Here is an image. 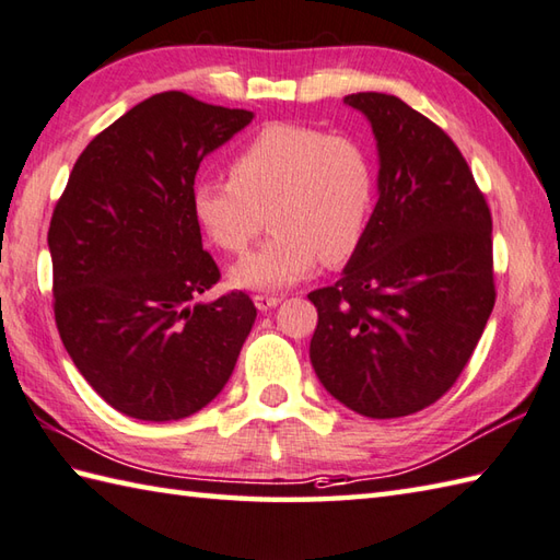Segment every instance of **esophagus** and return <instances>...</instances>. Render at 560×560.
<instances>
[{
  "label": "esophagus",
  "mask_w": 560,
  "mask_h": 560,
  "mask_svg": "<svg viewBox=\"0 0 560 560\" xmlns=\"http://www.w3.org/2000/svg\"><path fill=\"white\" fill-rule=\"evenodd\" d=\"M280 300L282 296H278V294H256L254 304L258 306V312H268V310H272V306H278Z\"/></svg>",
  "instance_id": "1"
}]
</instances>
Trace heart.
<instances>
[{
    "label": "heart",
    "instance_id": "b5f03b06",
    "mask_svg": "<svg viewBox=\"0 0 560 560\" xmlns=\"http://www.w3.org/2000/svg\"><path fill=\"white\" fill-rule=\"evenodd\" d=\"M370 147L312 125L270 122L232 159V178H200L190 208L224 254H244L270 217L272 236L232 268L238 288L282 290L314 268L343 266L368 236L376 205Z\"/></svg>",
    "mask_w": 560,
    "mask_h": 560
}]
</instances>
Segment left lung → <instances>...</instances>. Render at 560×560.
<instances>
[{
  "label": "left lung",
  "mask_w": 560,
  "mask_h": 560,
  "mask_svg": "<svg viewBox=\"0 0 560 560\" xmlns=\"http://www.w3.org/2000/svg\"><path fill=\"white\" fill-rule=\"evenodd\" d=\"M368 116L380 200L368 236L318 312L310 358L318 382L368 418L435 404L471 360L495 304L493 220L452 137L401 98H343Z\"/></svg>",
  "instance_id": "left-lung-1"
}]
</instances>
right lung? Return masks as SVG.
<instances>
[{
  "instance_id": "obj_1",
  "label": "right lung",
  "mask_w": 560,
  "mask_h": 560,
  "mask_svg": "<svg viewBox=\"0 0 560 560\" xmlns=\"http://www.w3.org/2000/svg\"><path fill=\"white\" fill-rule=\"evenodd\" d=\"M254 113L164 91L86 144L55 205L52 310L77 370L120 413L166 423L224 389L256 306L192 304L220 280L190 190L198 166Z\"/></svg>"
}]
</instances>
